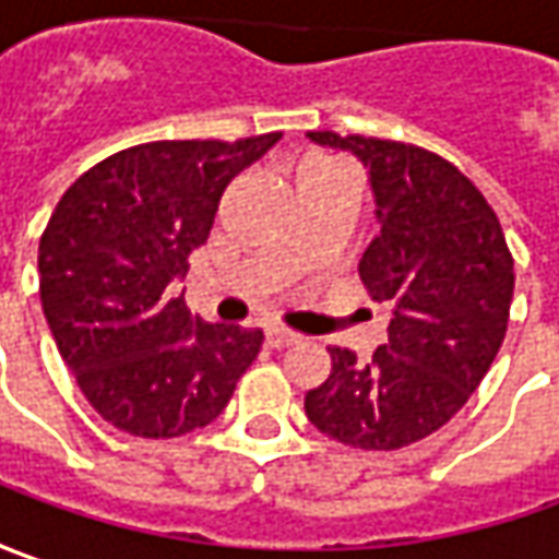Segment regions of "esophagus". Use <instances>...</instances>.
Segmentation results:
<instances>
[{
	"label": "esophagus",
	"mask_w": 559,
	"mask_h": 559,
	"mask_svg": "<svg viewBox=\"0 0 559 559\" xmlns=\"http://www.w3.org/2000/svg\"><path fill=\"white\" fill-rule=\"evenodd\" d=\"M265 343H269L272 349H284V346H294V343H299V334H294V331H284V328H269V331H265Z\"/></svg>",
	"instance_id": "34e87169"
}]
</instances>
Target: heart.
<instances>
[{
  "mask_svg": "<svg viewBox=\"0 0 559 559\" xmlns=\"http://www.w3.org/2000/svg\"><path fill=\"white\" fill-rule=\"evenodd\" d=\"M321 164H334V160H328V157H316V160H306L302 166H321Z\"/></svg>",
  "mask_w": 559,
  "mask_h": 559,
  "instance_id": "b5f03b06",
  "label": "heart"
}]
</instances>
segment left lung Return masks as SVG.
I'll return each mask as SVG.
<instances>
[{
	"mask_svg": "<svg viewBox=\"0 0 559 559\" xmlns=\"http://www.w3.org/2000/svg\"><path fill=\"white\" fill-rule=\"evenodd\" d=\"M368 169L380 235L358 262L390 340L371 361L331 346V374L306 393L318 430L365 452H395L449 424L508 334L513 257L479 188L449 160L390 139L309 132Z\"/></svg>",
	"mask_w": 559,
	"mask_h": 559,
	"instance_id": "8db88e82",
	"label": "left lung"
}]
</instances>
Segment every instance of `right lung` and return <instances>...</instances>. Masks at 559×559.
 I'll list each match as a JSON object with an SVG mask.
<instances>
[{
    "label": "right lung",
    "instance_id": "1",
    "mask_svg": "<svg viewBox=\"0 0 559 559\" xmlns=\"http://www.w3.org/2000/svg\"><path fill=\"white\" fill-rule=\"evenodd\" d=\"M281 132L147 142L95 164L39 238V299L88 405L117 430L173 439L216 420L262 346L260 328L206 324L173 294L222 191Z\"/></svg>",
    "mask_w": 559,
    "mask_h": 559
}]
</instances>
